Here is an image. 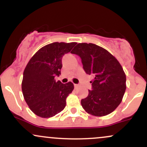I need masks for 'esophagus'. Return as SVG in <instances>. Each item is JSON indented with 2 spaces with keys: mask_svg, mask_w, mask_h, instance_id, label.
<instances>
[{
  "mask_svg": "<svg viewBox=\"0 0 147 147\" xmlns=\"http://www.w3.org/2000/svg\"><path fill=\"white\" fill-rule=\"evenodd\" d=\"M74 86H75V88H77L79 86V85H78V84H74Z\"/></svg>",
  "mask_w": 147,
  "mask_h": 147,
  "instance_id": "obj_1",
  "label": "esophagus"
}]
</instances>
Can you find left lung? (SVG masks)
I'll list each match as a JSON object with an SVG mask.
<instances>
[{
  "instance_id": "obj_1",
  "label": "left lung",
  "mask_w": 147,
  "mask_h": 147,
  "mask_svg": "<svg viewBox=\"0 0 147 147\" xmlns=\"http://www.w3.org/2000/svg\"><path fill=\"white\" fill-rule=\"evenodd\" d=\"M72 54L82 59L83 68L92 75V90L81 101L88 113L97 117L111 113L120 104L126 90V75L117 59L93 43H78Z\"/></svg>"
}]
</instances>
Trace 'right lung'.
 I'll return each instance as SVG.
<instances>
[{
	"label": "right lung",
	"instance_id": "obj_1",
	"mask_svg": "<svg viewBox=\"0 0 147 147\" xmlns=\"http://www.w3.org/2000/svg\"><path fill=\"white\" fill-rule=\"evenodd\" d=\"M76 42H55L37 51L23 72L22 92L29 108L43 118L55 116L66 105V98L74 89L72 82L62 84L55 77L61 75V59L71 51Z\"/></svg>",
	"mask_w": 147,
	"mask_h": 147
}]
</instances>
